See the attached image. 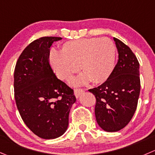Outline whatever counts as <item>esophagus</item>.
I'll return each instance as SVG.
<instances>
[{
	"label": "esophagus",
	"instance_id": "esophagus-1",
	"mask_svg": "<svg viewBox=\"0 0 155 155\" xmlns=\"http://www.w3.org/2000/svg\"><path fill=\"white\" fill-rule=\"evenodd\" d=\"M82 92H84L83 89H80V88H76V89H74V94L76 97H79L81 95V94H82Z\"/></svg>",
	"mask_w": 155,
	"mask_h": 155
}]
</instances>
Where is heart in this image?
<instances>
[{
  "instance_id": "1",
  "label": "heart",
  "mask_w": 155,
  "mask_h": 155,
  "mask_svg": "<svg viewBox=\"0 0 155 155\" xmlns=\"http://www.w3.org/2000/svg\"><path fill=\"white\" fill-rule=\"evenodd\" d=\"M116 46L108 38H88L65 42L60 52L52 50L49 62L58 78L71 79L79 69L83 72L74 84L104 82L115 67Z\"/></svg>"
}]
</instances>
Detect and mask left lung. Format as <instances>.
<instances>
[{"mask_svg": "<svg viewBox=\"0 0 155 155\" xmlns=\"http://www.w3.org/2000/svg\"><path fill=\"white\" fill-rule=\"evenodd\" d=\"M118 61L110 77L88 91L96 98L94 113L99 127L107 132L122 130L133 118L140 94L139 63L131 49L114 38Z\"/></svg>", "mask_w": 155, "mask_h": 155, "instance_id": "obj_1", "label": "left lung"}]
</instances>
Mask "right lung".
<instances>
[{
  "instance_id": "add662e5",
  "label": "right lung",
  "mask_w": 155,
  "mask_h": 155,
  "mask_svg": "<svg viewBox=\"0 0 155 155\" xmlns=\"http://www.w3.org/2000/svg\"><path fill=\"white\" fill-rule=\"evenodd\" d=\"M60 37H42L30 43L14 70V97L25 125L45 139L62 136L76 99L73 89L58 79L49 63L50 48Z\"/></svg>"
}]
</instances>
